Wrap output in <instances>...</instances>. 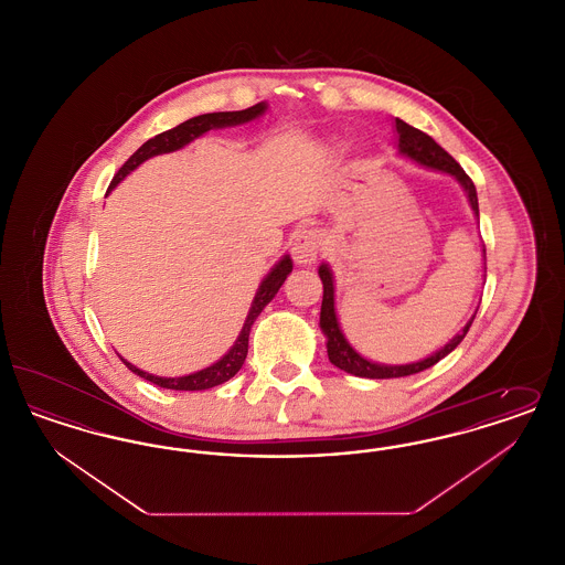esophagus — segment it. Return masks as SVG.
Returning a JSON list of instances; mask_svg holds the SVG:
<instances>
[{"mask_svg": "<svg viewBox=\"0 0 565 565\" xmlns=\"http://www.w3.org/2000/svg\"><path fill=\"white\" fill-rule=\"evenodd\" d=\"M322 235L320 231L313 228H302L296 233L295 243H292V258L296 265H313L322 252Z\"/></svg>", "mask_w": 565, "mask_h": 565, "instance_id": "34e87169", "label": "esophagus"}]
</instances>
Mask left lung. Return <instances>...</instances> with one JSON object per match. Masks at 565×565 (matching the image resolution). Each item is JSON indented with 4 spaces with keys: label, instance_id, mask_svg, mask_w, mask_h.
<instances>
[{
    "label": "left lung",
    "instance_id": "8db88e82",
    "mask_svg": "<svg viewBox=\"0 0 565 565\" xmlns=\"http://www.w3.org/2000/svg\"><path fill=\"white\" fill-rule=\"evenodd\" d=\"M396 134H398V150L401 154L411 159V161L419 162L424 167H431L438 169L443 173L454 175L457 182L461 184V189L466 190L470 207L475 215H479V199H477V189L472 184V180L466 175V171L459 167V162L447 152L443 150L430 135L406 125L401 118H396ZM320 279L323 284V298L322 311H320V326L322 332L326 334V348H328V360L355 376H366V379H394V376H408L415 373H422L426 369L434 366L436 362H440L445 355H449L451 351L456 350L457 345L463 341L466 332L470 330V326L475 322V316L470 318V322L463 326V330L456 334L443 350L431 353L430 358L413 362V364H403V366H387V364H376L366 358H362L358 351L351 348L348 339L341 332V326L337 320V311H334V284H332V273L328 265L320 267Z\"/></svg>",
    "mask_w": 565,
    "mask_h": 565
}]
</instances>
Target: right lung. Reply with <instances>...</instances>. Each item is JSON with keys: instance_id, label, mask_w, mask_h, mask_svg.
I'll use <instances>...</instances> for the list:
<instances>
[{"instance_id": "1", "label": "right lung", "mask_w": 565, "mask_h": 565, "mask_svg": "<svg viewBox=\"0 0 565 565\" xmlns=\"http://www.w3.org/2000/svg\"><path fill=\"white\" fill-rule=\"evenodd\" d=\"M265 109H267V104L263 102V104H256V106H252V108L239 109V111L201 114V116H194V118H190L186 122H182V125H178V127H173V129H169V131H164V134H159L157 137L148 139V141L135 152L134 157L118 169V173L114 175V180H111V184H109L108 192L109 190L116 189L118 182L125 180V178L134 171L135 167H139L141 162L148 161V159H152V157H157V154L180 150V148H184L186 143H190L192 139H196L199 135L207 134L210 129H222V127H233V125L249 122V120L263 116ZM290 273H292V260H290V256H284V258L270 269L269 275L263 279V284H260V288H258V292H256V298H254V302H252V307H249V313H247V318H245V323H243L242 334L237 337L235 345L228 350V353H226L224 358H220L215 364H212V366H207V369H203V371H199V373H192V375L186 376H157L139 371L137 366L129 364L125 358H120V360L127 364L129 371H134L135 375L146 379V381H150V383H154V385H161V387H167V390H178V392L210 390V387H215V385L228 381L231 376H235L239 373V369H242L243 362H245V355H247V339H249L252 323L256 322V318L260 316V311L269 305L270 300H273V296L277 295V290L281 288V284L286 281V277H288Z\"/></svg>"}]
</instances>
